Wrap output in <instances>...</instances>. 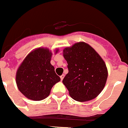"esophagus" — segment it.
Wrapping results in <instances>:
<instances>
[{
  "instance_id": "obj_1",
  "label": "esophagus",
  "mask_w": 128,
  "mask_h": 128,
  "mask_svg": "<svg viewBox=\"0 0 128 128\" xmlns=\"http://www.w3.org/2000/svg\"><path fill=\"white\" fill-rule=\"evenodd\" d=\"M64 74H62L61 76H60V79H61V81L63 79H64Z\"/></svg>"
}]
</instances>
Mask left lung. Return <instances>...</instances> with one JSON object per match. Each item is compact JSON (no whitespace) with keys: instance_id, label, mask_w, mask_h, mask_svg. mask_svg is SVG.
Returning <instances> with one entry per match:
<instances>
[{"instance_id":"1","label":"left lung","mask_w":128,"mask_h":128,"mask_svg":"<svg viewBox=\"0 0 128 128\" xmlns=\"http://www.w3.org/2000/svg\"><path fill=\"white\" fill-rule=\"evenodd\" d=\"M68 73L62 83L70 96L78 102L96 98L103 90L108 71L102 57L86 43H76L63 50Z\"/></svg>"}]
</instances>
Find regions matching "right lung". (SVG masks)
Returning <instances> with one entry per match:
<instances>
[{"instance_id": "right-lung-1", "label": "right lung", "mask_w": 128, "mask_h": 128, "mask_svg": "<svg viewBox=\"0 0 128 128\" xmlns=\"http://www.w3.org/2000/svg\"><path fill=\"white\" fill-rule=\"evenodd\" d=\"M58 50H56V54ZM52 56L49 49L38 48L25 57L18 69V88L28 99L39 101L46 98L53 86L60 81L50 64Z\"/></svg>"}]
</instances>
